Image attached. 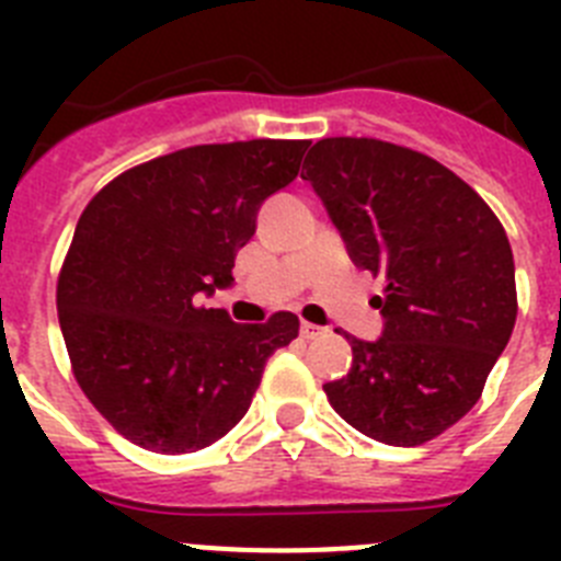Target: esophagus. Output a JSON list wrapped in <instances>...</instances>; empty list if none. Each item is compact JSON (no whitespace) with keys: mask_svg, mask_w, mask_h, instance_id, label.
<instances>
[{"mask_svg":"<svg viewBox=\"0 0 561 561\" xmlns=\"http://www.w3.org/2000/svg\"><path fill=\"white\" fill-rule=\"evenodd\" d=\"M320 334H323V329H320V325L300 323V336H304V340H314V336H320Z\"/></svg>","mask_w":561,"mask_h":561,"instance_id":"obj_1","label":"esophagus"}]
</instances>
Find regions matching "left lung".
<instances>
[{
	"instance_id": "1",
	"label": "left lung",
	"mask_w": 561,
	"mask_h": 561,
	"mask_svg": "<svg viewBox=\"0 0 561 561\" xmlns=\"http://www.w3.org/2000/svg\"><path fill=\"white\" fill-rule=\"evenodd\" d=\"M304 180L359 270L385 277L379 340L348 336V376L323 385L368 438L419 447L478 404L517 320L514 255L489 205L424 153L368 137L314 142Z\"/></svg>"
}]
</instances>
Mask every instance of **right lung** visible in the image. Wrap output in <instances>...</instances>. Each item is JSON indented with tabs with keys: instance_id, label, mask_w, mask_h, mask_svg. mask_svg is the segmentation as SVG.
<instances>
[{
	"instance_id": "add662e5",
	"label": "right lung",
	"mask_w": 561,
	"mask_h": 561,
	"mask_svg": "<svg viewBox=\"0 0 561 561\" xmlns=\"http://www.w3.org/2000/svg\"><path fill=\"white\" fill-rule=\"evenodd\" d=\"M306 140L193 146L108 182L78 219L58 277L72 370L131 444L182 455L225 438L297 317L232 323L202 297L232 284L257 210L295 182Z\"/></svg>"
}]
</instances>
